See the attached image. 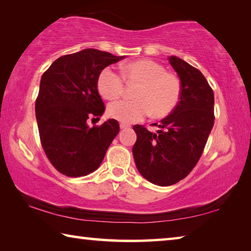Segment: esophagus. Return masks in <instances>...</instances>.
<instances>
[{"label": "esophagus", "mask_w": 251, "mask_h": 251, "mask_svg": "<svg viewBox=\"0 0 251 251\" xmlns=\"http://www.w3.org/2000/svg\"><path fill=\"white\" fill-rule=\"evenodd\" d=\"M121 128L122 129H125V128H128V127H130V125H128V124H125V123H121Z\"/></svg>", "instance_id": "obj_1"}]
</instances>
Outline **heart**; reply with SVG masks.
<instances>
[{
	"label": "heart",
	"mask_w": 251,
	"mask_h": 251,
	"mask_svg": "<svg viewBox=\"0 0 251 251\" xmlns=\"http://www.w3.org/2000/svg\"><path fill=\"white\" fill-rule=\"evenodd\" d=\"M124 79L137 85L134 92L135 100H118L109 104L107 108L108 115L122 123L139 122L150 114L157 118L167 116L179 101V77L151 59H141L125 65L123 76L106 67L97 79V90L106 100H117L124 93Z\"/></svg>",
	"instance_id": "1"
}]
</instances>
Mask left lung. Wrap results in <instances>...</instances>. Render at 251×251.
Wrapping results in <instances>:
<instances>
[{"label":"left lung","instance_id":"8db88e82","mask_svg":"<svg viewBox=\"0 0 251 251\" xmlns=\"http://www.w3.org/2000/svg\"><path fill=\"white\" fill-rule=\"evenodd\" d=\"M181 83L176 107L160 121L159 130L133 128L137 141L134 160L141 175L158 186H171L196 166L215 122L214 92L201 72L177 56L168 57ZM157 125V124H156Z\"/></svg>","mask_w":251,"mask_h":251}]
</instances>
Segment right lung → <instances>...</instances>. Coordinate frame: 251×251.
I'll return each mask as SVG.
<instances>
[{
  "mask_svg": "<svg viewBox=\"0 0 251 251\" xmlns=\"http://www.w3.org/2000/svg\"><path fill=\"white\" fill-rule=\"evenodd\" d=\"M124 56L86 49L64 55L42 75L35 114L42 147L50 164L69 177L86 176L100 167L120 131L116 120L90 127L105 106L97 79L106 66Z\"/></svg>",
  "mask_w": 251,
  "mask_h": 251,
  "instance_id": "obj_1",
  "label": "right lung"
}]
</instances>
